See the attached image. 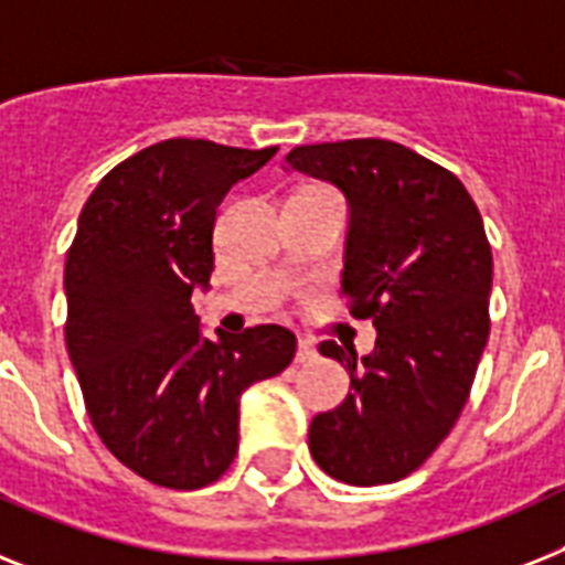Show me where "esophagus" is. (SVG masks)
<instances>
[{"label":"esophagus","mask_w":565,"mask_h":565,"mask_svg":"<svg viewBox=\"0 0 565 565\" xmlns=\"http://www.w3.org/2000/svg\"><path fill=\"white\" fill-rule=\"evenodd\" d=\"M317 358V347L315 340L302 338L300 343H297V363H311Z\"/></svg>","instance_id":"34e87169"}]
</instances>
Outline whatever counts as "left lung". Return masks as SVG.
I'll list each match as a JSON object with an SVG mask.
<instances>
[{"mask_svg":"<svg viewBox=\"0 0 565 565\" xmlns=\"http://www.w3.org/2000/svg\"><path fill=\"white\" fill-rule=\"evenodd\" d=\"M286 164L332 181L349 202L340 294L377 329L347 366L343 404L315 416L309 450L347 484L398 482L454 430L491 332L493 256L482 216L454 172L381 138L294 147Z\"/></svg>","mask_w":565,"mask_h":565,"instance_id":"left-lung-1","label":"left lung"}]
</instances>
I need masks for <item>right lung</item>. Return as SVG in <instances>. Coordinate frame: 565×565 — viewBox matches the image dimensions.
Returning <instances> with one entry per match:
<instances>
[{"instance_id": "right-lung-1", "label": "right lung", "mask_w": 565, "mask_h": 565, "mask_svg": "<svg viewBox=\"0 0 565 565\" xmlns=\"http://www.w3.org/2000/svg\"><path fill=\"white\" fill-rule=\"evenodd\" d=\"M274 156L152 143L106 172L65 256V347L88 418L120 465L161 488L216 482L239 447L242 393L297 352L274 323L202 338L190 302L213 271L216 207Z\"/></svg>"}]
</instances>
